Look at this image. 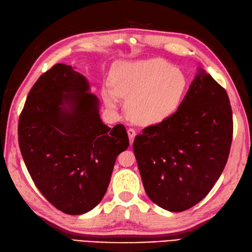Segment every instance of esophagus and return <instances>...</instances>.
<instances>
[{
    "instance_id": "1",
    "label": "esophagus",
    "mask_w": 252,
    "mask_h": 252,
    "mask_svg": "<svg viewBox=\"0 0 252 252\" xmlns=\"http://www.w3.org/2000/svg\"><path fill=\"white\" fill-rule=\"evenodd\" d=\"M127 132H128V137H129V141H130V145H131L132 141H134L135 136H136V130L134 129V128H128Z\"/></svg>"
}]
</instances>
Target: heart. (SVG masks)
I'll return each mask as SVG.
<instances>
[{"label": "heart", "instance_id": "b5f03b06", "mask_svg": "<svg viewBox=\"0 0 252 252\" xmlns=\"http://www.w3.org/2000/svg\"><path fill=\"white\" fill-rule=\"evenodd\" d=\"M114 89H105L103 98L115 110L120 96L127 99L130 117L144 125L167 121L183 103L189 89L187 74L168 61L153 58L123 63L112 74Z\"/></svg>", "mask_w": 252, "mask_h": 252}]
</instances>
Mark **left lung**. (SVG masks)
<instances>
[{
	"label": "left lung",
	"instance_id": "8db88e82",
	"mask_svg": "<svg viewBox=\"0 0 252 252\" xmlns=\"http://www.w3.org/2000/svg\"><path fill=\"white\" fill-rule=\"evenodd\" d=\"M232 113L228 95L197 68L179 110L146 127L134 140L147 195L169 212L201 202L220 179L229 156Z\"/></svg>",
	"mask_w": 252,
	"mask_h": 252
}]
</instances>
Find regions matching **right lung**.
<instances>
[{
  "label": "right lung",
  "mask_w": 252,
  "mask_h": 252,
  "mask_svg": "<svg viewBox=\"0 0 252 252\" xmlns=\"http://www.w3.org/2000/svg\"><path fill=\"white\" fill-rule=\"evenodd\" d=\"M90 83L71 65L57 63L28 93L18 144L37 189L59 211L81 215L102 201L117 156L129 146L124 125L99 116Z\"/></svg>",
  "instance_id": "1"
}]
</instances>
